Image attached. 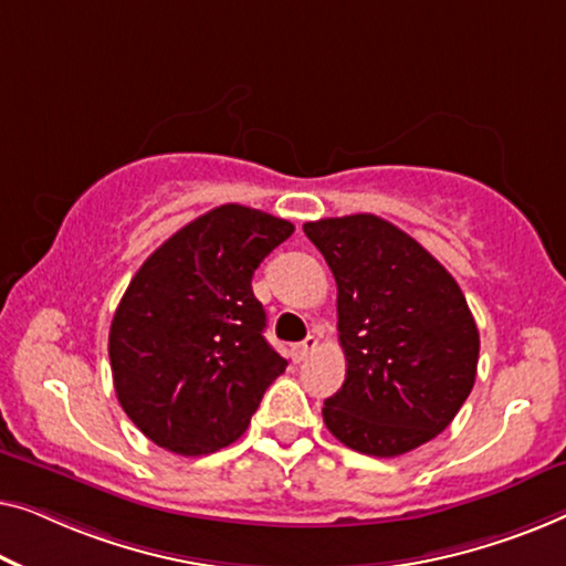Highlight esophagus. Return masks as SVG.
Wrapping results in <instances>:
<instances>
[{"instance_id": "34e87169", "label": "esophagus", "mask_w": 566, "mask_h": 566, "mask_svg": "<svg viewBox=\"0 0 566 566\" xmlns=\"http://www.w3.org/2000/svg\"><path fill=\"white\" fill-rule=\"evenodd\" d=\"M315 348H317V338H315V336H307L305 340H302V344H294V346H292V359L297 361V364L305 361L307 356L315 352Z\"/></svg>"}]
</instances>
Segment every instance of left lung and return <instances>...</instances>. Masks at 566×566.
Here are the masks:
<instances>
[{
	"mask_svg": "<svg viewBox=\"0 0 566 566\" xmlns=\"http://www.w3.org/2000/svg\"><path fill=\"white\" fill-rule=\"evenodd\" d=\"M338 286L346 379L323 420L348 449L400 457L436 439L472 392L480 331L464 292L392 222L346 214L302 226Z\"/></svg>",
	"mask_w": 566,
	"mask_h": 566,
	"instance_id": "obj_1",
	"label": "left lung"
}]
</instances>
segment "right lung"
Wrapping results in <instances>:
<instances>
[{
    "mask_svg": "<svg viewBox=\"0 0 566 566\" xmlns=\"http://www.w3.org/2000/svg\"><path fill=\"white\" fill-rule=\"evenodd\" d=\"M290 220L220 205L143 261L109 325L123 410L150 441L202 457L241 439L286 361L266 344L251 280Z\"/></svg>",
    "mask_w": 566,
    "mask_h": 566,
    "instance_id": "add662e5",
    "label": "right lung"
}]
</instances>
